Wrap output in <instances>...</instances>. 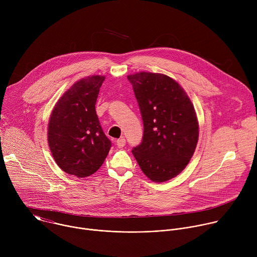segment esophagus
<instances>
[{
  "label": "esophagus",
  "instance_id": "1",
  "mask_svg": "<svg viewBox=\"0 0 257 257\" xmlns=\"http://www.w3.org/2000/svg\"><path fill=\"white\" fill-rule=\"evenodd\" d=\"M116 144H117V146H118L119 149H122V148H124L125 144H126V140H125V138H124V137H121V138H119V139L116 141Z\"/></svg>",
  "mask_w": 257,
  "mask_h": 257
}]
</instances>
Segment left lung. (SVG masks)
Masks as SVG:
<instances>
[{
    "label": "left lung",
    "instance_id": "left-lung-1",
    "mask_svg": "<svg viewBox=\"0 0 257 257\" xmlns=\"http://www.w3.org/2000/svg\"><path fill=\"white\" fill-rule=\"evenodd\" d=\"M143 122L141 143L132 150L144 175L165 182L180 174L198 141L193 104L171 77L151 72L129 75Z\"/></svg>",
    "mask_w": 257,
    "mask_h": 257
}]
</instances>
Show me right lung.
<instances>
[{
  "instance_id": "add662e5",
  "label": "right lung",
  "mask_w": 257,
  "mask_h": 257,
  "mask_svg": "<svg viewBox=\"0 0 257 257\" xmlns=\"http://www.w3.org/2000/svg\"><path fill=\"white\" fill-rule=\"evenodd\" d=\"M103 80V76L93 75L73 84L50 118L48 140L54 160L64 172L78 178L95 173L112 146L95 112Z\"/></svg>"
}]
</instances>
